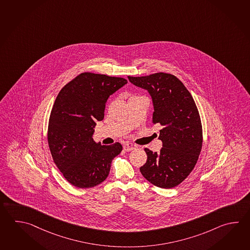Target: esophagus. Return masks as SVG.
I'll return each mask as SVG.
<instances>
[{
  "mask_svg": "<svg viewBox=\"0 0 250 250\" xmlns=\"http://www.w3.org/2000/svg\"><path fill=\"white\" fill-rule=\"evenodd\" d=\"M136 148H137V146L134 145L133 143H126L124 145V149L125 151H131V150H133V149H135Z\"/></svg>",
  "mask_w": 250,
  "mask_h": 250,
  "instance_id": "1",
  "label": "esophagus"
}]
</instances>
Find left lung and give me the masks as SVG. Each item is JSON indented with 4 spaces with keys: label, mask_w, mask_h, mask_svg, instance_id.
<instances>
[{
    "label": "left lung",
    "mask_w": 250,
    "mask_h": 250,
    "mask_svg": "<svg viewBox=\"0 0 250 250\" xmlns=\"http://www.w3.org/2000/svg\"><path fill=\"white\" fill-rule=\"evenodd\" d=\"M134 85L147 90L152 98V123L161 125L160 152L145 148L146 163L140 171L159 188L177 186L193 170L202 148V125L193 98L177 77L167 73L128 77Z\"/></svg>",
    "instance_id": "1"
}]
</instances>
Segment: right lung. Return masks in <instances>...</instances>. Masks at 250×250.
Here are the masks:
<instances>
[{
  "instance_id": "right-lung-1",
  "label": "right lung",
  "mask_w": 250,
  "mask_h": 250,
  "mask_svg": "<svg viewBox=\"0 0 250 250\" xmlns=\"http://www.w3.org/2000/svg\"><path fill=\"white\" fill-rule=\"evenodd\" d=\"M127 83L123 77L84 72L62 88L51 109L48 144L53 161L66 181L77 188H92L105 181L122 145H102L92 139L104 118L108 97Z\"/></svg>"
}]
</instances>
